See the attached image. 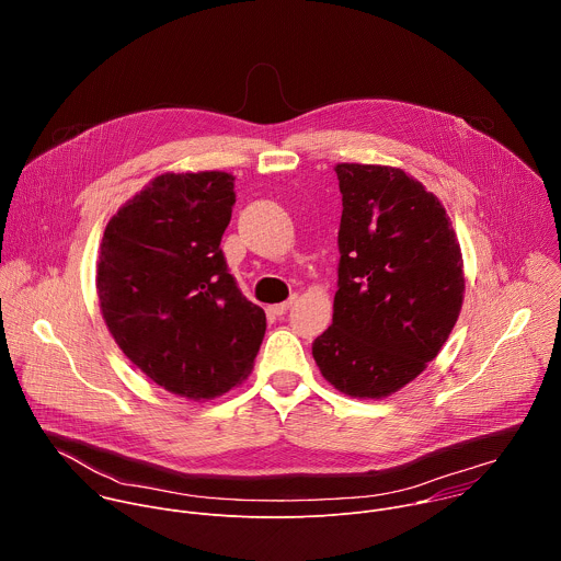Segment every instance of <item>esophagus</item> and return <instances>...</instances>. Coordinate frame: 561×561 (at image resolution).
<instances>
[{
  "label": "esophagus",
  "mask_w": 561,
  "mask_h": 561,
  "mask_svg": "<svg viewBox=\"0 0 561 561\" xmlns=\"http://www.w3.org/2000/svg\"><path fill=\"white\" fill-rule=\"evenodd\" d=\"M295 299H297V297H295V295H293V297H290V299H288V301H282V304H275V306H268V310H271V312H273V314H284V312H286V310H288V308H290V306H293V304H295Z\"/></svg>",
  "instance_id": "obj_1"
}]
</instances>
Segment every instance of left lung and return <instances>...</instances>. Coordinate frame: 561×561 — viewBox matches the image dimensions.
Here are the masks:
<instances>
[{
  "mask_svg": "<svg viewBox=\"0 0 561 561\" xmlns=\"http://www.w3.org/2000/svg\"><path fill=\"white\" fill-rule=\"evenodd\" d=\"M335 173L340 288L312 357L340 392L381 399L420 377L457 324L461 249L442 202L402 169L337 164Z\"/></svg>",
  "mask_w": 561,
  "mask_h": 561,
  "instance_id": "left-lung-1",
  "label": "left lung"
}]
</instances>
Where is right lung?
<instances>
[{"instance_id":"right-lung-1","label":"right lung","mask_w":561,"mask_h":561,"mask_svg":"<svg viewBox=\"0 0 561 561\" xmlns=\"http://www.w3.org/2000/svg\"><path fill=\"white\" fill-rule=\"evenodd\" d=\"M232 206L230 173L169 171L119 206L100 244L108 333L148 379L191 402L242 383L266 333L219 249Z\"/></svg>"}]
</instances>
